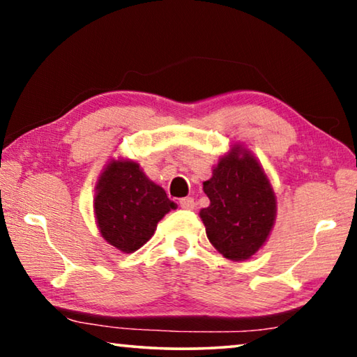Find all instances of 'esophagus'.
<instances>
[{
  "label": "esophagus",
  "mask_w": 357,
  "mask_h": 357,
  "mask_svg": "<svg viewBox=\"0 0 357 357\" xmlns=\"http://www.w3.org/2000/svg\"><path fill=\"white\" fill-rule=\"evenodd\" d=\"M179 206L183 209H193L195 208V202H193L192 197H185V198H181L179 200Z\"/></svg>",
  "instance_id": "34e87169"
}]
</instances>
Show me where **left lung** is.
<instances>
[{"label": "left lung", "mask_w": 357, "mask_h": 357, "mask_svg": "<svg viewBox=\"0 0 357 357\" xmlns=\"http://www.w3.org/2000/svg\"><path fill=\"white\" fill-rule=\"evenodd\" d=\"M203 190L211 202L200 211L209 243L233 261L250 258L275 220V195L255 157L234 146L214 167Z\"/></svg>", "instance_id": "left-lung-1"}]
</instances>
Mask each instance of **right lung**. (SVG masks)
Listing matches in <instances>:
<instances>
[{
    "instance_id": "right-lung-1",
    "label": "right lung",
    "mask_w": 357,
    "mask_h": 357,
    "mask_svg": "<svg viewBox=\"0 0 357 357\" xmlns=\"http://www.w3.org/2000/svg\"><path fill=\"white\" fill-rule=\"evenodd\" d=\"M170 209H174V203L168 200L165 190L149 181L132 160H113L96 185L94 213L100 234L124 253L146 244Z\"/></svg>"
}]
</instances>
